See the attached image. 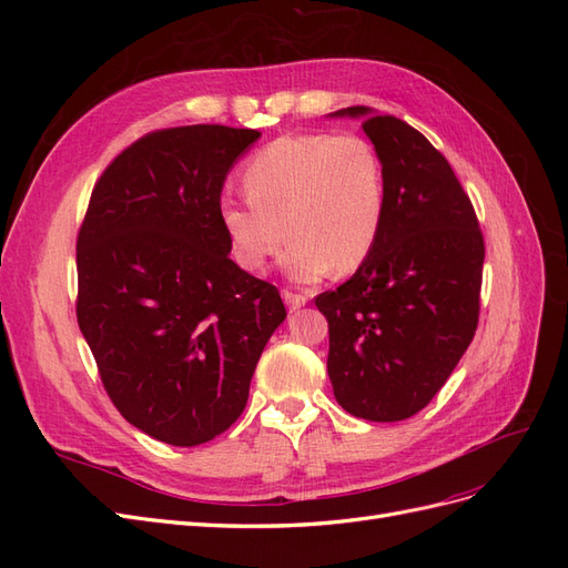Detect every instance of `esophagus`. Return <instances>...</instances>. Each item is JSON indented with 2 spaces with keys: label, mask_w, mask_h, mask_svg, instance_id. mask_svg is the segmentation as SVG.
Listing matches in <instances>:
<instances>
[{
  "label": "esophagus",
  "mask_w": 568,
  "mask_h": 568,
  "mask_svg": "<svg viewBox=\"0 0 568 568\" xmlns=\"http://www.w3.org/2000/svg\"><path fill=\"white\" fill-rule=\"evenodd\" d=\"M282 298L288 305V311H298V307H303L307 303L305 294H294V291H288V288L282 291Z\"/></svg>",
  "instance_id": "1"
}]
</instances>
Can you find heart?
I'll list each match as a JSON object with an SVG mask.
<instances>
[{"label": "heart", "mask_w": 568, "mask_h": 568, "mask_svg": "<svg viewBox=\"0 0 568 568\" xmlns=\"http://www.w3.org/2000/svg\"><path fill=\"white\" fill-rule=\"evenodd\" d=\"M248 196L220 194L217 225L230 255L246 272H261L291 242L282 270L313 286L334 267L363 265L384 227L386 170L379 151L359 134H284L244 165Z\"/></svg>", "instance_id": "b5f03b06"}]
</instances>
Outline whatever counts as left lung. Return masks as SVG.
I'll list each match as a JSON object with an SVG mask.
<instances>
[{"mask_svg": "<svg viewBox=\"0 0 568 568\" xmlns=\"http://www.w3.org/2000/svg\"><path fill=\"white\" fill-rule=\"evenodd\" d=\"M357 118L386 170V215L353 277L315 298L329 322L326 372L353 417L400 422L448 382L478 324L484 234L450 163L426 136L367 106Z\"/></svg>", "mask_w": 568, "mask_h": 568, "instance_id": "1", "label": "left lung"}]
</instances>
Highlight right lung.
I'll return each mask as SVG.
<instances>
[{
    "label": "right lung",
    "instance_id": "add662e5",
    "mask_svg": "<svg viewBox=\"0 0 568 568\" xmlns=\"http://www.w3.org/2000/svg\"><path fill=\"white\" fill-rule=\"evenodd\" d=\"M257 130L151 132L99 178L78 234V324L109 398L146 436L192 448L239 419L277 286L239 267L215 215Z\"/></svg>",
    "mask_w": 568,
    "mask_h": 568
}]
</instances>
